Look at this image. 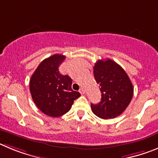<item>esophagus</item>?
Masks as SVG:
<instances>
[{
  "mask_svg": "<svg viewBox=\"0 0 158 158\" xmlns=\"http://www.w3.org/2000/svg\"><path fill=\"white\" fill-rule=\"evenodd\" d=\"M79 92H80L81 94H84L86 93V89H85L83 87H82L80 88V89H79Z\"/></svg>",
  "mask_w": 158,
  "mask_h": 158,
  "instance_id": "1",
  "label": "esophagus"
}]
</instances>
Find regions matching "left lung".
Returning a JSON list of instances; mask_svg holds the SVG:
<instances>
[{
    "mask_svg": "<svg viewBox=\"0 0 158 158\" xmlns=\"http://www.w3.org/2000/svg\"><path fill=\"white\" fill-rule=\"evenodd\" d=\"M94 76L102 93L101 102L91 104L92 112L102 119L120 116L131 101L134 88L128 76L110 59L99 60L94 67Z\"/></svg>",
    "mask_w": 158,
    "mask_h": 158,
    "instance_id": "left-lung-1",
    "label": "left lung"
}]
</instances>
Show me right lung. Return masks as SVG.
Here are the masks:
<instances>
[{
    "mask_svg": "<svg viewBox=\"0 0 158 158\" xmlns=\"http://www.w3.org/2000/svg\"><path fill=\"white\" fill-rule=\"evenodd\" d=\"M65 56L54 54L41 62L30 80V91L37 107L49 116L68 113L80 94L72 89V79L59 72Z\"/></svg>",
    "mask_w": 158,
    "mask_h": 158,
    "instance_id": "add662e5",
    "label": "right lung"
}]
</instances>
